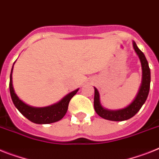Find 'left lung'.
Instances as JSON below:
<instances>
[{
	"label": "left lung",
	"mask_w": 159,
	"mask_h": 159,
	"mask_svg": "<svg viewBox=\"0 0 159 159\" xmlns=\"http://www.w3.org/2000/svg\"><path fill=\"white\" fill-rule=\"evenodd\" d=\"M133 48L139 57L141 63V68H142V82H141L139 92H138L135 99L133 100V102L127 107L118 111H109L104 109L101 106L99 101V94H98V90L94 88V110L100 117H102L105 120L113 121H123L132 118L139 111L142 105L145 103L148 94H149L150 87V69L149 67V64H148V61L145 58L144 53L137 48L136 43L133 42Z\"/></svg>",
	"instance_id": "8db88e82"
}]
</instances>
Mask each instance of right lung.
<instances>
[{
	"instance_id": "1",
	"label": "right lung",
	"mask_w": 159,
	"mask_h": 159,
	"mask_svg": "<svg viewBox=\"0 0 159 159\" xmlns=\"http://www.w3.org/2000/svg\"><path fill=\"white\" fill-rule=\"evenodd\" d=\"M13 67H14V65H13ZM12 72H13V68L11 69L10 79H9V91H10L12 101L14 102V106L18 108L20 112L22 113L26 119L34 124L45 125V124L57 122V121L61 120L67 112L69 101L78 91V89H77V90L69 93L59 102L50 107H41V108L32 107L25 104L22 101L18 98L17 94H15L14 87H13V82H12Z\"/></svg>"
}]
</instances>
